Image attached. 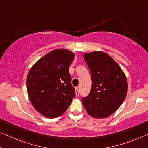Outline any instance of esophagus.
Segmentation results:
<instances>
[{
	"label": "esophagus",
	"instance_id": "1",
	"mask_svg": "<svg viewBox=\"0 0 148 148\" xmlns=\"http://www.w3.org/2000/svg\"><path fill=\"white\" fill-rule=\"evenodd\" d=\"M75 90H76V96H79V95H80V93H79L78 88L76 87V88H75Z\"/></svg>",
	"mask_w": 148,
	"mask_h": 148
}]
</instances>
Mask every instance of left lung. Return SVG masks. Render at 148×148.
Wrapping results in <instances>:
<instances>
[{
	"label": "left lung",
	"instance_id": "8db88e82",
	"mask_svg": "<svg viewBox=\"0 0 148 148\" xmlns=\"http://www.w3.org/2000/svg\"><path fill=\"white\" fill-rule=\"evenodd\" d=\"M92 78L90 94L82 98L88 114L94 118L108 117L119 108L127 92V82L116 62L103 52L84 54Z\"/></svg>",
	"mask_w": 148,
	"mask_h": 148
}]
</instances>
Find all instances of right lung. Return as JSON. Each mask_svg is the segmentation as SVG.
Listing matches in <instances>:
<instances>
[{
  "instance_id": "right-lung-1",
  "label": "right lung",
  "mask_w": 148,
  "mask_h": 148,
  "mask_svg": "<svg viewBox=\"0 0 148 148\" xmlns=\"http://www.w3.org/2000/svg\"><path fill=\"white\" fill-rule=\"evenodd\" d=\"M74 57L69 50H52L37 61L28 72L26 86L30 100L46 118L63 114L76 96L68 71Z\"/></svg>"
}]
</instances>
